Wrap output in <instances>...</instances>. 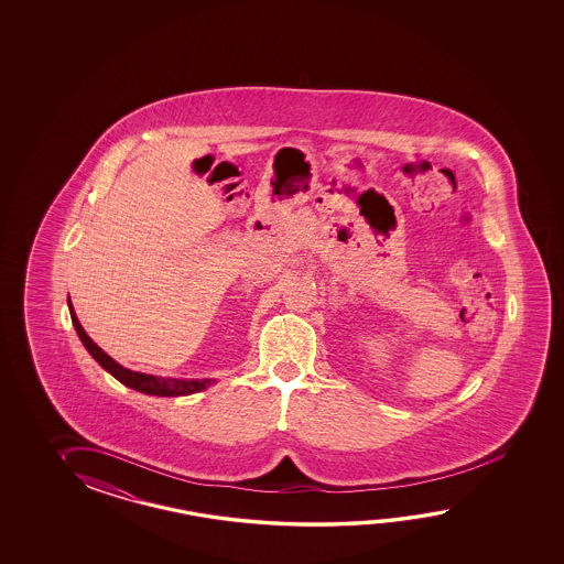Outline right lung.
Masks as SVG:
<instances>
[{"label":"right lung","instance_id":"right-lung-1","mask_svg":"<svg viewBox=\"0 0 564 564\" xmlns=\"http://www.w3.org/2000/svg\"><path fill=\"white\" fill-rule=\"evenodd\" d=\"M68 311H70V318H73L74 328L80 336L83 345L86 350L93 355V359L105 369L110 372L117 381H120L127 387H131L139 393L144 395H156V397H180V395H192V393H199L207 389L209 384L216 383V379H171V377H156V375H147V372L131 371V369H124L122 365H119L117 360L110 359L107 352L102 348L96 345L95 340L90 336L86 335L83 324L78 321L76 312H74L73 302L68 296Z\"/></svg>","mask_w":564,"mask_h":564}]
</instances>
